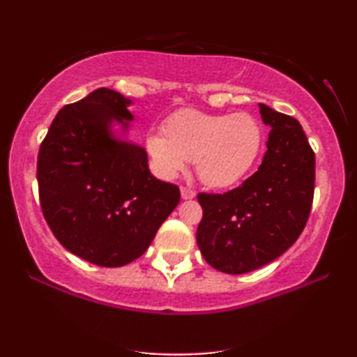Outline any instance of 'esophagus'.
<instances>
[{
	"label": "esophagus",
	"instance_id": "obj_1",
	"mask_svg": "<svg viewBox=\"0 0 357 357\" xmlns=\"http://www.w3.org/2000/svg\"><path fill=\"white\" fill-rule=\"evenodd\" d=\"M180 193H182L183 199H193V197L196 196L195 191L191 188H186V186H182V188H180Z\"/></svg>",
	"mask_w": 357,
	"mask_h": 357
}]
</instances>
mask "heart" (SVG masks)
<instances>
[{
  "label": "heart",
  "instance_id": "obj_1",
  "mask_svg": "<svg viewBox=\"0 0 357 357\" xmlns=\"http://www.w3.org/2000/svg\"><path fill=\"white\" fill-rule=\"evenodd\" d=\"M261 145L263 130L250 114H207L196 109L169 119L166 137L155 134L146 140L162 177H177L188 161H195L197 177L211 188L239 183L254 167Z\"/></svg>",
  "mask_w": 357,
  "mask_h": 357
}]
</instances>
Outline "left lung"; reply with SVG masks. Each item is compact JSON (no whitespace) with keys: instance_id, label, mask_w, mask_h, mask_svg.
Listing matches in <instances>:
<instances>
[{"instance_id":"1","label":"left lung","mask_w":357,"mask_h":357,"mask_svg":"<svg viewBox=\"0 0 357 357\" xmlns=\"http://www.w3.org/2000/svg\"><path fill=\"white\" fill-rule=\"evenodd\" d=\"M259 107L271 128L259 171L223 195H197V245L212 268L227 274L259 270L282 255L303 231L314 196V151L300 123Z\"/></svg>"}]
</instances>
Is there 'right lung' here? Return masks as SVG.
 I'll return each instance as SVG.
<instances>
[{
  "mask_svg": "<svg viewBox=\"0 0 357 357\" xmlns=\"http://www.w3.org/2000/svg\"><path fill=\"white\" fill-rule=\"evenodd\" d=\"M129 98L100 87L65 105L38 153L43 215L71 254L98 266L139 259L180 201L177 185L148 169L144 148L113 137L112 123L128 130Z\"/></svg>",
  "mask_w": 357,
  "mask_h": 357,
  "instance_id": "obj_1",
  "label": "right lung"
}]
</instances>
